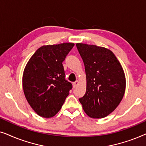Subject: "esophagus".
I'll return each mask as SVG.
<instances>
[{
    "label": "esophagus",
    "instance_id": "1",
    "mask_svg": "<svg viewBox=\"0 0 146 146\" xmlns=\"http://www.w3.org/2000/svg\"><path fill=\"white\" fill-rule=\"evenodd\" d=\"M78 84H79V82H78V80H76V82H73V87L74 88H76L77 87V86L78 85Z\"/></svg>",
    "mask_w": 146,
    "mask_h": 146
}]
</instances>
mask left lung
I'll return each instance as SVG.
<instances>
[{
    "label": "left lung",
    "mask_w": 146,
    "mask_h": 146,
    "mask_svg": "<svg viewBox=\"0 0 146 146\" xmlns=\"http://www.w3.org/2000/svg\"><path fill=\"white\" fill-rule=\"evenodd\" d=\"M86 75V91L79 99L85 113L102 118L119 104L125 90L122 66L110 50L96 45L77 43Z\"/></svg>",
    "instance_id": "obj_1"
}]
</instances>
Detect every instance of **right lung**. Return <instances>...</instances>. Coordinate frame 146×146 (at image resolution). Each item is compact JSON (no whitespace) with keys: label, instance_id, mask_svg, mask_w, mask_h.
<instances>
[{"label":"right lung","instance_id":"1","mask_svg":"<svg viewBox=\"0 0 146 146\" xmlns=\"http://www.w3.org/2000/svg\"><path fill=\"white\" fill-rule=\"evenodd\" d=\"M74 46V43L42 46L26 65L23 76L24 93L40 116H54L72 88L65 80L62 62Z\"/></svg>","mask_w":146,"mask_h":146}]
</instances>
